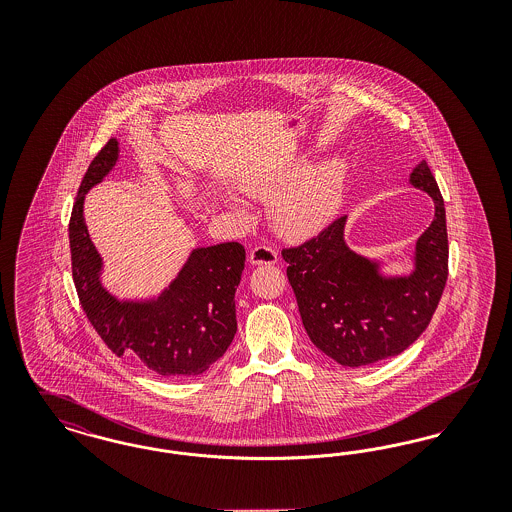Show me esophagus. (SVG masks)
Returning a JSON list of instances; mask_svg holds the SVG:
<instances>
[{"label":"esophagus","mask_w":512,"mask_h":512,"mask_svg":"<svg viewBox=\"0 0 512 512\" xmlns=\"http://www.w3.org/2000/svg\"><path fill=\"white\" fill-rule=\"evenodd\" d=\"M278 261V251L270 245H257L249 253V263L251 265H274Z\"/></svg>","instance_id":"34e87169"}]
</instances>
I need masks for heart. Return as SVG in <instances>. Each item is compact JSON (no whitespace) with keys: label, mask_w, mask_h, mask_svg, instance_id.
<instances>
[{"label":"heart","mask_w":512,"mask_h":512,"mask_svg":"<svg viewBox=\"0 0 512 512\" xmlns=\"http://www.w3.org/2000/svg\"><path fill=\"white\" fill-rule=\"evenodd\" d=\"M295 174L297 169L253 176L245 180V190L253 195L276 194L270 201V217L284 236L301 240L317 234L336 217L349 165L341 157L326 159L291 185ZM228 203L236 213H244L236 199L230 197Z\"/></svg>","instance_id":"obj_1"}]
</instances>
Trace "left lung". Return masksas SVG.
Masks as SVG:
<instances>
[{
  "label": "left lung",
  "instance_id": "1",
  "mask_svg": "<svg viewBox=\"0 0 512 512\" xmlns=\"http://www.w3.org/2000/svg\"><path fill=\"white\" fill-rule=\"evenodd\" d=\"M411 184L436 207L416 240L411 274L384 276L378 261L351 251L343 238L347 217L282 251L309 338L340 365H372L403 353L438 309L449 261L443 197L426 161L414 167Z\"/></svg>",
  "mask_w": 512,
  "mask_h": 512
}]
</instances>
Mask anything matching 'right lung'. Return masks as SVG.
<instances>
[{"label": "right lung", "mask_w": 512, "mask_h": 512, "mask_svg": "<svg viewBox=\"0 0 512 512\" xmlns=\"http://www.w3.org/2000/svg\"><path fill=\"white\" fill-rule=\"evenodd\" d=\"M117 161L119 142L111 138L84 174L69 222L80 305L117 357H132L165 378L197 376L219 361L238 330L234 295L244 272V245L197 247L157 297L117 299L101 284L103 261L84 222V197Z\"/></svg>", "instance_id": "add662e5"}]
</instances>
